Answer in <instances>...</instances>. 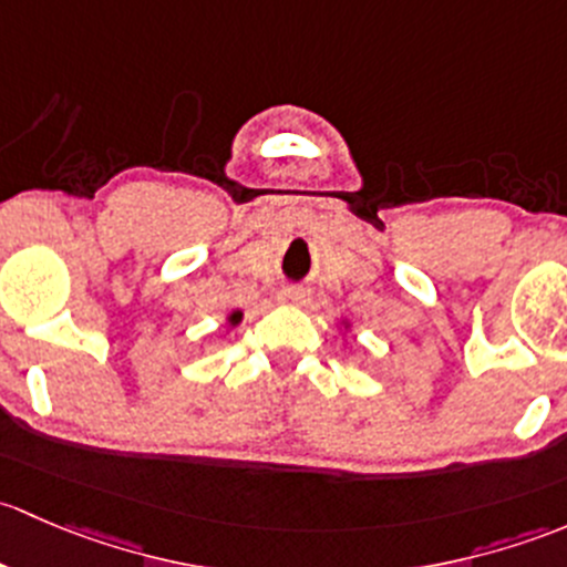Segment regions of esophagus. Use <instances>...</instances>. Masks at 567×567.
Instances as JSON below:
<instances>
[{
	"label": "esophagus",
	"mask_w": 567,
	"mask_h": 567,
	"mask_svg": "<svg viewBox=\"0 0 567 567\" xmlns=\"http://www.w3.org/2000/svg\"><path fill=\"white\" fill-rule=\"evenodd\" d=\"M278 300L284 302V306H295V308H302L311 302V295H308L306 289H284L281 295H278Z\"/></svg>",
	"instance_id": "esophagus-1"
}]
</instances>
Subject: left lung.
<instances>
[{
	"mask_svg": "<svg viewBox=\"0 0 567 567\" xmlns=\"http://www.w3.org/2000/svg\"><path fill=\"white\" fill-rule=\"evenodd\" d=\"M349 330H352V322H349V319H341V336L347 338Z\"/></svg>",
	"mask_w": 567,
	"mask_h": 567,
	"instance_id": "left-lung-1",
	"label": "left lung"
}]
</instances>
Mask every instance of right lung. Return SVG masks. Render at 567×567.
Listing matches in <instances>:
<instances>
[{
    "label": "right lung",
    "instance_id": "right-lung-1",
    "mask_svg": "<svg viewBox=\"0 0 567 567\" xmlns=\"http://www.w3.org/2000/svg\"><path fill=\"white\" fill-rule=\"evenodd\" d=\"M240 322H243V311H237V308H235V311L226 313V332L235 330V327L240 324Z\"/></svg>",
    "mask_w": 567,
    "mask_h": 567
}]
</instances>
